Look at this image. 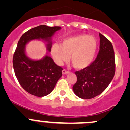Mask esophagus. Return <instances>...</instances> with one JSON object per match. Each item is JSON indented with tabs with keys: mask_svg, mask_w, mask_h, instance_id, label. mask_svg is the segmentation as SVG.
I'll return each mask as SVG.
<instances>
[{
	"mask_svg": "<svg viewBox=\"0 0 130 130\" xmlns=\"http://www.w3.org/2000/svg\"><path fill=\"white\" fill-rule=\"evenodd\" d=\"M62 73L63 75L68 74V73H69V71H67V70H65V69H64V70H62Z\"/></svg>",
	"mask_w": 130,
	"mask_h": 130,
	"instance_id": "34e87169",
	"label": "esophagus"
}]
</instances>
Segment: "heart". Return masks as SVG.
<instances>
[{
	"mask_svg": "<svg viewBox=\"0 0 130 130\" xmlns=\"http://www.w3.org/2000/svg\"><path fill=\"white\" fill-rule=\"evenodd\" d=\"M97 50V41L88 35H78L63 40L61 45L53 44L51 53L55 62L61 65L69 58L73 67L82 69L92 62Z\"/></svg>",
	"mask_w": 130,
	"mask_h": 130,
	"instance_id": "b5f03b06",
	"label": "heart"
}]
</instances>
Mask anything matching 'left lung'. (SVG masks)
Here are the masks:
<instances>
[{
    "label": "left lung",
    "instance_id": "left-lung-1",
    "mask_svg": "<svg viewBox=\"0 0 130 130\" xmlns=\"http://www.w3.org/2000/svg\"><path fill=\"white\" fill-rule=\"evenodd\" d=\"M100 45L96 59L87 67L75 72L77 81L73 92L82 99H91L101 94L115 73V52L112 44L99 33Z\"/></svg>",
    "mask_w": 130,
    "mask_h": 130
}]
</instances>
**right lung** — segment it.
<instances>
[{"instance_id":"1","label":"right lung","mask_w":130,"mask_h":130,"mask_svg":"<svg viewBox=\"0 0 130 130\" xmlns=\"http://www.w3.org/2000/svg\"><path fill=\"white\" fill-rule=\"evenodd\" d=\"M61 29L59 26L41 25L23 34L18 43L13 57L15 76L21 87L35 96L44 97L50 94L62 76L63 69L55 63L48 52L41 60L30 58L26 54V44L32 40H43L46 42V49L50 52L52 36Z\"/></svg>"}]
</instances>
